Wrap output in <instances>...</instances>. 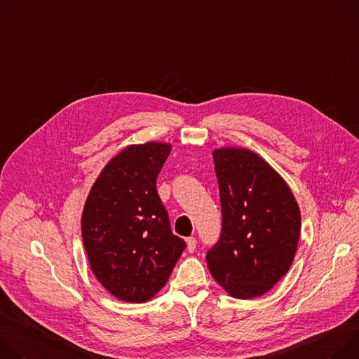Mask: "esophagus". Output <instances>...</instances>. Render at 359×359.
I'll use <instances>...</instances> for the list:
<instances>
[{
    "label": "esophagus",
    "instance_id": "obj_1",
    "mask_svg": "<svg viewBox=\"0 0 359 359\" xmlns=\"http://www.w3.org/2000/svg\"><path fill=\"white\" fill-rule=\"evenodd\" d=\"M186 244H187V251L189 252H193L196 250V245H197V240L194 237H189L186 238Z\"/></svg>",
    "mask_w": 359,
    "mask_h": 359
}]
</instances>
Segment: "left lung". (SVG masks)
Masks as SVG:
<instances>
[{
    "label": "left lung",
    "mask_w": 359,
    "mask_h": 359,
    "mask_svg": "<svg viewBox=\"0 0 359 359\" xmlns=\"http://www.w3.org/2000/svg\"><path fill=\"white\" fill-rule=\"evenodd\" d=\"M222 201V234L206 262L213 278L234 298L270 291L290 270L301 215L285 180L244 147L213 150Z\"/></svg>",
    "instance_id": "8db88e82"
}]
</instances>
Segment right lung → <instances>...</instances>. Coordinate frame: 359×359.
I'll use <instances>...</instances> for the list:
<instances>
[{
    "label": "right lung",
    "instance_id": "obj_1",
    "mask_svg": "<svg viewBox=\"0 0 359 359\" xmlns=\"http://www.w3.org/2000/svg\"><path fill=\"white\" fill-rule=\"evenodd\" d=\"M170 149L162 142L126 146L102 169L85 201L81 229L92 273L126 302L155 297L186 247L172 233L156 190Z\"/></svg>",
    "mask_w": 359,
    "mask_h": 359
}]
</instances>
